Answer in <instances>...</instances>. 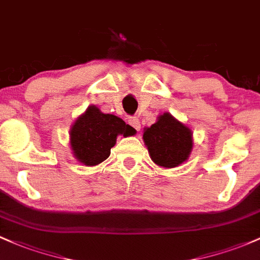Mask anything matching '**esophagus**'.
Returning a JSON list of instances; mask_svg holds the SVG:
<instances>
[{
	"label": "esophagus",
	"instance_id": "34e87169",
	"mask_svg": "<svg viewBox=\"0 0 260 260\" xmlns=\"http://www.w3.org/2000/svg\"><path fill=\"white\" fill-rule=\"evenodd\" d=\"M128 123L132 125V127L137 131L141 129V122H139V119L137 118V117H131V118L128 119Z\"/></svg>",
	"mask_w": 260,
	"mask_h": 260
}]
</instances>
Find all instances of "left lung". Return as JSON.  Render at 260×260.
Instances as JSON below:
<instances>
[{
  "label": "left lung",
  "mask_w": 260,
  "mask_h": 260,
  "mask_svg": "<svg viewBox=\"0 0 260 260\" xmlns=\"http://www.w3.org/2000/svg\"><path fill=\"white\" fill-rule=\"evenodd\" d=\"M143 141L150 159L165 169L186 161L193 147L192 131L169 112L159 115L155 123L144 128Z\"/></svg>",
  "instance_id": "8db88e82"
}]
</instances>
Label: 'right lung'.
I'll return each mask as SVG.
<instances>
[{
    "label": "right lung",
    "instance_id": "1",
    "mask_svg": "<svg viewBox=\"0 0 260 260\" xmlns=\"http://www.w3.org/2000/svg\"><path fill=\"white\" fill-rule=\"evenodd\" d=\"M136 129L119 117L101 112L91 105L70 128V148L79 162L86 167L101 164L110 156L118 136H133Z\"/></svg>",
    "mask_w": 260,
    "mask_h": 260
}]
</instances>
